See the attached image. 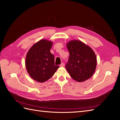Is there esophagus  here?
<instances>
[{
    "label": "esophagus",
    "instance_id": "obj_1",
    "mask_svg": "<svg viewBox=\"0 0 120 120\" xmlns=\"http://www.w3.org/2000/svg\"><path fill=\"white\" fill-rule=\"evenodd\" d=\"M60 67H63V66H64V64L63 63H62L60 65Z\"/></svg>",
    "mask_w": 120,
    "mask_h": 120
}]
</instances>
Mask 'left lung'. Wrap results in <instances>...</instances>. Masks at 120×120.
<instances>
[{
	"mask_svg": "<svg viewBox=\"0 0 120 120\" xmlns=\"http://www.w3.org/2000/svg\"><path fill=\"white\" fill-rule=\"evenodd\" d=\"M69 57L66 68L74 80L82 82L90 79L97 67V57L94 51L79 40L68 42Z\"/></svg>",
	"mask_w": 120,
	"mask_h": 120,
	"instance_id": "8db88e82",
	"label": "left lung"
}]
</instances>
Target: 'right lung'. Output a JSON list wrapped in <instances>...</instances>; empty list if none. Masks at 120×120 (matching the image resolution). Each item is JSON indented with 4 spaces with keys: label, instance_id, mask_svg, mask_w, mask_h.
Returning a JSON list of instances; mask_svg holds the SVG:
<instances>
[{
    "label": "right lung",
    "instance_id": "right-lung-1",
    "mask_svg": "<svg viewBox=\"0 0 120 120\" xmlns=\"http://www.w3.org/2000/svg\"><path fill=\"white\" fill-rule=\"evenodd\" d=\"M52 42L40 40L29 49L26 57V67L32 79L40 82L47 81L55 73L58 66L54 65V56L50 52Z\"/></svg>",
    "mask_w": 120,
    "mask_h": 120
}]
</instances>
